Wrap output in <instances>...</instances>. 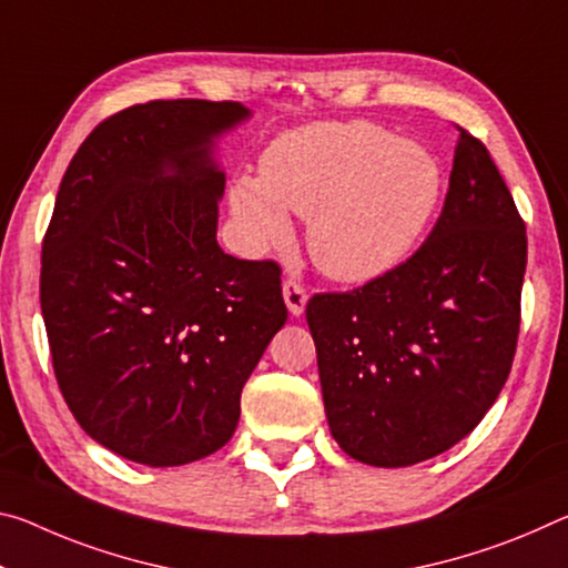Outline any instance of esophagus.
Returning <instances> with one entry per match:
<instances>
[{"instance_id":"obj_1","label":"esophagus","mask_w":568,"mask_h":568,"mask_svg":"<svg viewBox=\"0 0 568 568\" xmlns=\"http://www.w3.org/2000/svg\"><path fill=\"white\" fill-rule=\"evenodd\" d=\"M283 298H285L287 311H291L293 316H301V313L305 311V301H308V295H305V287L298 281H285Z\"/></svg>"}]
</instances>
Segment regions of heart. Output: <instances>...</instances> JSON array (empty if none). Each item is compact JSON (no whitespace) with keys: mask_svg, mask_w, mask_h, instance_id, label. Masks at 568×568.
I'll return each instance as SVG.
<instances>
[{"mask_svg":"<svg viewBox=\"0 0 568 568\" xmlns=\"http://www.w3.org/2000/svg\"><path fill=\"white\" fill-rule=\"evenodd\" d=\"M439 194L443 166L422 143L366 121L313 123L270 143L260 176L232 182L230 210L250 250L291 237V212L308 217L313 263L366 283L409 255Z\"/></svg>","mask_w":568,"mask_h":568,"instance_id":"b5f03b06","label":"heart"}]
</instances>
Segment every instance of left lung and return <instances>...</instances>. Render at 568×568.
Returning <instances> with one entry per match:
<instances>
[{
	"label": "left lung",
	"instance_id": "left-lung-1",
	"mask_svg": "<svg viewBox=\"0 0 568 568\" xmlns=\"http://www.w3.org/2000/svg\"><path fill=\"white\" fill-rule=\"evenodd\" d=\"M526 224L483 141L460 129L443 214L414 255L305 305L331 435L376 467L429 460L480 425L520 328Z\"/></svg>",
	"mask_w": 568,
	"mask_h": 568
}]
</instances>
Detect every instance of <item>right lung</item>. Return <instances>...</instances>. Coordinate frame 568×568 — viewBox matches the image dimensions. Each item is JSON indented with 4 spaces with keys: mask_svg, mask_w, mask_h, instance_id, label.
<instances>
[{
    "mask_svg": "<svg viewBox=\"0 0 568 568\" xmlns=\"http://www.w3.org/2000/svg\"><path fill=\"white\" fill-rule=\"evenodd\" d=\"M242 103L151 101L98 123L60 182L40 305L70 412L125 460L217 453L287 308L273 260L217 245L214 143Z\"/></svg>",
    "mask_w": 568,
    "mask_h": 568,
    "instance_id": "right-lung-1",
    "label": "right lung"
}]
</instances>
